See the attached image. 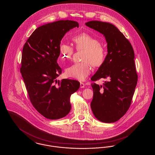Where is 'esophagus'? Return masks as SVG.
<instances>
[{
  "label": "esophagus",
  "instance_id": "34e87169",
  "mask_svg": "<svg viewBox=\"0 0 155 155\" xmlns=\"http://www.w3.org/2000/svg\"><path fill=\"white\" fill-rule=\"evenodd\" d=\"M80 87L81 88H83L85 87V84L84 82H80Z\"/></svg>",
  "mask_w": 155,
  "mask_h": 155
}]
</instances>
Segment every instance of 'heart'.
I'll return each instance as SVG.
<instances>
[{"instance_id": "heart-1", "label": "heart", "mask_w": 155, "mask_h": 155, "mask_svg": "<svg viewBox=\"0 0 155 155\" xmlns=\"http://www.w3.org/2000/svg\"><path fill=\"white\" fill-rule=\"evenodd\" d=\"M72 41L77 51H84L81 59L82 61L68 67L65 73L69 77L82 81L91 73V64L94 67L103 65L106 59L107 52L97 38L85 32L74 35ZM59 51L61 60L65 61L71 58L74 48L70 45L61 42L59 44Z\"/></svg>"}]
</instances>
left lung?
<instances>
[{
  "label": "left lung",
  "mask_w": 155,
  "mask_h": 155,
  "mask_svg": "<svg viewBox=\"0 0 155 155\" xmlns=\"http://www.w3.org/2000/svg\"><path fill=\"white\" fill-rule=\"evenodd\" d=\"M85 25L105 37L108 52L104 64L91 78L92 81L102 78L106 81L103 85L91 84L94 96L91 107L97 120L114 123L121 118L130 107L137 84L133 46L110 23L90 21Z\"/></svg>",
  "instance_id": "obj_1"
}]
</instances>
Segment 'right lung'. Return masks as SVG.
<instances>
[{"instance_id": "add662e5", "label": "right lung", "mask_w": 155, "mask_h": 155, "mask_svg": "<svg viewBox=\"0 0 155 155\" xmlns=\"http://www.w3.org/2000/svg\"><path fill=\"white\" fill-rule=\"evenodd\" d=\"M78 23L59 20L35 30L22 49L20 72L32 106L45 117L63 118L71 110L70 98L80 86L74 80L56 78L61 74L57 60L59 44L65 34Z\"/></svg>"}]
</instances>
